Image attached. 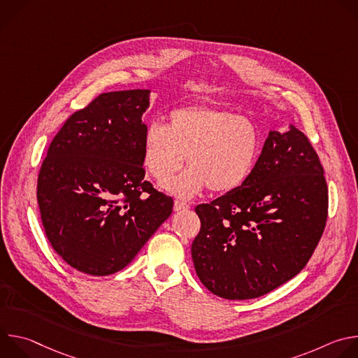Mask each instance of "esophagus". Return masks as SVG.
Masks as SVG:
<instances>
[{
    "label": "esophagus",
    "instance_id": "obj_1",
    "mask_svg": "<svg viewBox=\"0 0 358 358\" xmlns=\"http://www.w3.org/2000/svg\"><path fill=\"white\" fill-rule=\"evenodd\" d=\"M189 208V206L187 202H184V201H174V211H177V213H180V211H187Z\"/></svg>",
    "mask_w": 358,
    "mask_h": 358
}]
</instances>
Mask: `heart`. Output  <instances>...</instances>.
I'll return each mask as SVG.
<instances>
[{"instance_id": "obj_1", "label": "heart", "mask_w": 358, "mask_h": 358, "mask_svg": "<svg viewBox=\"0 0 358 358\" xmlns=\"http://www.w3.org/2000/svg\"><path fill=\"white\" fill-rule=\"evenodd\" d=\"M258 127L238 113L201 103L182 105L169 113V126L148 124L143 138V163L157 180L176 174L187 156L188 170L162 185L180 198L208 187L227 192L239 187L257 162Z\"/></svg>"}]
</instances>
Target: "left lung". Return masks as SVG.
<instances>
[{
    "label": "left lung",
    "instance_id": "1",
    "mask_svg": "<svg viewBox=\"0 0 358 358\" xmlns=\"http://www.w3.org/2000/svg\"><path fill=\"white\" fill-rule=\"evenodd\" d=\"M324 171L300 130H271L246 180L201 203L191 255L210 292L228 300L264 296L309 262L326 227Z\"/></svg>",
    "mask_w": 358,
    "mask_h": 358
}]
</instances>
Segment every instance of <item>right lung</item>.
<instances>
[{
  "instance_id": "1",
  "label": "right lung",
  "mask_w": 358,
  "mask_h": 358,
  "mask_svg": "<svg viewBox=\"0 0 358 358\" xmlns=\"http://www.w3.org/2000/svg\"><path fill=\"white\" fill-rule=\"evenodd\" d=\"M148 106V89L101 93L48 148L36 191L42 225L79 272L122 271L173 213V198L144 180L141 116Z\"/></svg>"
}]
</instances>
